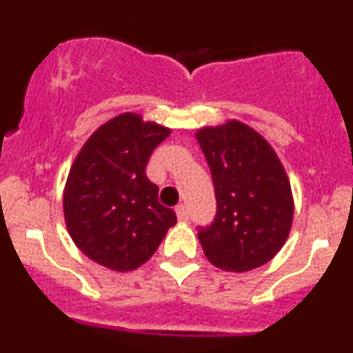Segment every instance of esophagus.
Masks as SVG:
<instances>
[{
    "instance_id": "1",
    "label": "esophagus",
    "mask_w": 353,
    "mask_h": 353,
    "mask_svg": "<svg viewBox=\"0 0 353 353\" xmlns=\"http://www.w3.org/2000/svg\"><path fill=\"white\" fill-rule=\"evenodd\" d=\"M176 215H177V220H181V222H186V220L190 219V212H188V206L186 205L177 206Z\"/></svg>"
}]
</instances>
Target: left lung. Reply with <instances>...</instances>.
I'll return each mask as SVG.
<instances>
[{
	"label": "left lung",
	"mask_w": 353,
	"mask_h": 353,
	"mask_svg": "<svg viewBox=\"0 0 353 353\" xmlns=\"http://www.w3.org/2000/svg\"><path fill=\"white\" fill-rule=\"evenodd\" d=\"M196 140L216 199L213 222L198 227L206 258L227 272L265 265L282 249L294 216L285 169L268 141L239 121L203 128Z\"/></svg>",
	"instance_id": "left-lung-1"
}]
</instances>
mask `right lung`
Returning a JSON list of instances; mask_svg holds the SVG:
<instances>
[{
    "label": "right lung",
    "instance_id": "right-lung-1",
    "mask_svg": "<svg viewBox=\"0 0 353 353\" xmlns=\"http://www.w3.org/2000/svg\"><path fill=\"white\" fill-rule=\"evenodd\" d=\"M170 130L126 112L99 128L68 176L63 208L73 243L92 261L130 272L154 256L174 210L159 203V188L145 174L152 152Z\"/></svg>",
    "mask_w": 353,
    "mask_h": 353
}]
</instances>
